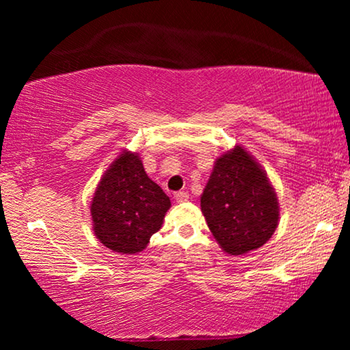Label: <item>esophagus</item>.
I'll list each match as a JSON object with an SVG mask.
<instances>
[{
  "mask_svg": "<svg viewBox=\"0 0 350 350\" xmlns=\"http://www.w3.org/2000/svg\"><path fill=\"white\" fill-rule=\"evenodd\" d=\"M188 193L187 191H179V193H176L174 194V199H176V202H187L188 200Z\"/></svg>",
  "mask_w": 350,
  "mask_h": 350,
  "instance_id": "1",
  "label": "esophagus"
}]
</instances>
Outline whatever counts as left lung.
Masks as SVG:
<instances>
[{"label":"left lung","mask_w":350,"mask_h":350,"mask_svg":"<svg viewBox=\"0 0 350 350\" xmlns=\"http://www.w3.org/2000/svg\"><path fill=\"white\" fill-rule=\"evenodd\" d=\"M200 210L222 250L234 256L262 247L280 221L267 174L239 145L216 159Z\"/></svg>","instance_id":"left-lung-1"}]
</instances>
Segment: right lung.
Here are the masks:
<instances>
[{
	"label": "right lung",
	"mask_w": 350,
	"mask_h": 350,
	"mask_svg": "<svg viewBox=\"0 0 350 350\" xmlns=\"http://www.w3.org/2000/svg\"><path fill=\"white\" fill-rule=\"evenodd\" d=\"M170 206V198L148 177L139 154L123 151L92 198L94 233L112 252L139 253L161 230Z\"/></svg>",
	"instance_id": "obj_1"
}]
</instances>
